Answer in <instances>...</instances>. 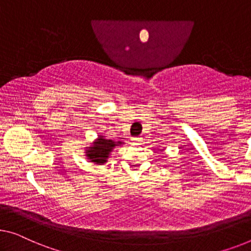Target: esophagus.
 Listing matches in <instances>:
<instances>
[{
  "mask_svg": "<svg viewBox=\"0 0 251 251\" xmlns=\"http://www.w3.org/2000/svg\"><path fill=\"white\" fill-rule=\"evenodd\" d=\"M132 142H133V143H135V144H140L142 142V137H133Z\"/></svg>",
  "mask_w": 251,
  "mask_h": 251,
  "instance_id": "obj_1",
  "label": "esophagus"
}]
</instances>
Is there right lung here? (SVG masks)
I'll return each mask as SVG.
<instances>
[{"instance_id": "right-lung-1", "label": "right lung", "mask_w": 251, "mask_h": 251, "mask_svg": "<svg viewBox=\"0 0 251 251\" xmlns=\"http://www.w3.org/2000/svg\"><path fill=\"white\" fill-rule=\"evenodd\" d=\"M122 144H124V142L108 140L102 135H98L92 143L89 144V147L84 148V155L89 160V162L102 166L108 161L114 149Z\"/></svg>"}]
</instances>
